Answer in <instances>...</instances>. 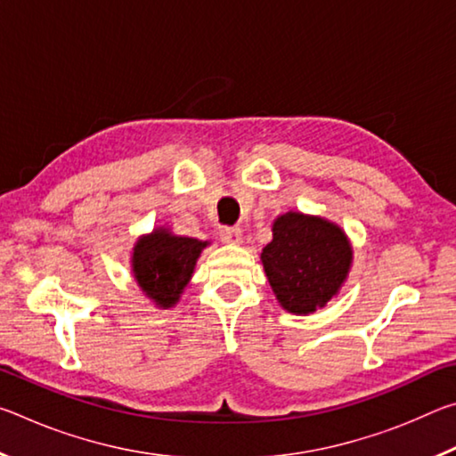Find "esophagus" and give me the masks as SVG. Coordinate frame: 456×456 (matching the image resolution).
Segmentation results:
<instances>
[{"label":"esophagus","instance_id":"34e87169","mask_svg":"<svg viewBox=\"0 0 456 456\" xmlns=\"http://www.w3.org/2000/svg\"><path fill=\"white\" fill-rule=\"evenodd\" d=\"M219 237H221L223 243L239 245V243H241V239H243V231L239 227H223L219 231Z\"/></svg>","mask_w":456,"mask_h":456}]
</instances>
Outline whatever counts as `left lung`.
<instances>
[{"instance_id": "obj_1", "label": "left lung", "mask_w": 456, "mask_h": 456, "mask_svg": "<svg viewBox=\"0 0 456 456\" xmlns=\"http://www.w3.org/2000/svg\"><path fill=\"white\" fill-rule=\"evenodd\" d=\"M272 233L261 264L277 302L296 315L326 307L352 269L354 249L344 229L320 215L288 211L273 221Z\"/></svg>"}]
</instances>
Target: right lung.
<instances>
[{"instance_id": "obj_1", "label": "right lung", "mask_w": 456, "mask_h": 456, "mask_svg": "<svg viewBox=\"0 0 456 456\" xmlns=\"http://www.w3.org/2000/svg\"><path fill=\"white\" fill-rule=\"evenodd\" d=\"M207 245L211 243L175 235L171 227L165 225L138 237L130 253V269L144 297H149L159 310L179 304Z\"/></svg>"}]
</instances>
